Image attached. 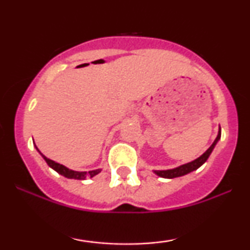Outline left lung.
Wrapping results in <instances>:
<instances>
[{"label":"left lung","mask_w":250,"mask_h":250,"mask_svg":"<svg viewBox=\"0 0 250 250\" xmlns=\"http://www.w3.org/2000/svg\"><path fill=\"white\" fill-rule=\"evenodd\" d=\"M221 137V128L219 130V134H217V137L215 139V141L213 142V145L210 146V147L208 148V150L206 151L205 154H202L199 159L194 160V161L187 163V165H183V166H180V167L175 168V169H169V170H156L155 173H156L159 176L161 177H165V179H174V177H179V176H183V175L190 173V171L195 170V169H197L201 166L203 165L206 161L208 160L209 155L211 154V151H213V149L215 147V145H216L217 141L220 140Z\"/></svg>","instance_id":"left-lung-1"}]
</instances>
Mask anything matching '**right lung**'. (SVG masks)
<instances>
[{"label":"right lung","mask_w":250,"mask_h":250,"mask_svg":"<svg viewBox=\"0 0 250 250\" xmlns=\"http://www.w3.org/2000/svg\"><path fill=\"white\" fill-rule=\"evenodd\" d=\"M43 159L45 160V162L48 163V166H49L50 168H53L54 170L57 171L59 174L63 175L64 177H68V179H75V180H84L87 176H95L101 171V169H96V170H91V171H74L71 170V169H68L67 167H64V166L60 165V163L57 162H54L53 160L48 159V157H45L44 155H42Z\"/></svg>","instance_id":"1"}]
</instances>
